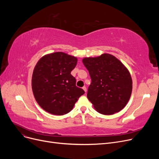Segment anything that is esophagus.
I'll use <instances>...</instances> for the list:
<instances>
[{
  "label": "esophagus",
  "mask_w": 159,
  "mask_h": 159,
  "mask_svg": "<svg viewBox=\"0 0 159 159\" xmlns=\"http://www.w3.org/2000/svg\"><path fill=\"white\" fill-rule=\"evenodd\" d=\"M82 89L84 90V91H85V92L86 93V92H87V88H86V87H85V86H84V87L82 88Z\"/></svg>",
  "instance_id": "esophagus-1"
}]
</instances>
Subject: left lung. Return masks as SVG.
<instances>
[{"label":"left lung","instance_id":"left-lung-1","mask_svg":"<svg viewBox=\"0 0 159 159\" xmlns=\"http://www.w3.org/2000/svg\"><path fill=\"white\" fill-rule=\"evenodd\" d=\"M82 61L91 79L87 97L95 110L103 115L119 112L132 92V78L127 68L109 54L85 57Z\"/></svg>","mask_w":159,"mask_h":159}]
</instances>
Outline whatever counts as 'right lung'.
<instances>
[{
	"label": "right lung",
	"mask_w": 159,
	"mask_h": 159,
	"mask_svg": "<svg viewBox=\"0 0 159 159\" xmlns=\"http://www.w3.org/2000/svg\"><path fill=\"white\" fill-rule=\"evenodd\" d=\"M77 62V57L61 52L45 55L37 62L32 88L37 103L46 111L56 115L68 113L84 94L71 74Z\"/></svg>",
	"instance_id": "1"
}]
</instances>
